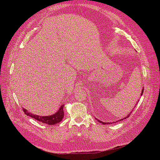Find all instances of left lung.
<instances>
[{
    "mask_svg": "<svg viewBox=\"0 0 160 160\" xmlns=\"http://www.w3.org/2000/svg\"><path fill=\"white\" fill-rule=\"evenodd\" d=\"M143 92H144V89H143V90H142V93H141V96H142V94H143ZM128 115V116H127V117H125V119H126V118H128V117H129V115ZM123 119H124V118H123ZM123 119H122V120H123ZM98 121H99V122H101V123H102V124H104V125H106V124H109V123H104V122H101V121H100V120H98ZM118 122H119V120H118Z\"/></svg>",
    "mask_w": 160,
    "mask_h": 160,
    "instance_id": "obj_1",
    "label": "left lung"
}]
</instances>
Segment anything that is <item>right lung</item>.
<instances>
[{
	"instance_id": "1",
	"label": "right lung",
	"mask_w": 160,
	"mask_h": 160,
	"mask_svg": "<svg viewBox=\"0 0 160 160\" xmlns=\"http://www.w3.org/2000/svg\"><path fill=\"white\" fill-rule=\"evenodd\" d=\"M63 106H61V108H59V111L54 114L53 115L51 116H46V117H40L38 115H35L34 114H32L30 112H28L27 111V109H22L23 111L25 112V115H27V116H29L34 119H35L36 120L43 123H46L48 125H54L56 123H58L59 122H60L63 117H64V111H63Z\"/></svg>"
}]
</instances>
